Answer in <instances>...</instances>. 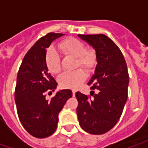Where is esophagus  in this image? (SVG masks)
Here are the masks:
<instances>
[{"mask_svg":"<svg viewBox=\"0 0 148 148\" xmlns=\"http://www.w3.org/2000/svg\"><path fill=\"white\" fill-rule=\"evenodd\" d=\"M75 90H73V91H72V94H73V97H75Z\"/></svg>","mask_w":148,"mask_h":148,"instance_id":"34e87169","label":"esophagus"}]
</instances>
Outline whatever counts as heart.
<instances>
[{
    "label": "heart",
    "mask_w": 148,
    "mask_h": 148,
    "mask_svg": "<svg viewBox=\"0 0 148 148\" xmlns=\"http://www.w3.org/2000/svg\"><path fill=\"white\" fill-rule=\"evenodd\" d=\"M58 47L65 55L76 58L75 67L81 66L90 71L97 64V54L95 50L85 49V45L76 38H68L59 44ZM45 65L51 74H58L61 70L60 56L53 47H49L45 53ZM86 74L82 69L71 72H64L58 77L60 86L67 89H77L85 81Z\"/></svg>",
    "instance_id": "heart-1"
}]
</instances>
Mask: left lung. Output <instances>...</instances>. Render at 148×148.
Masks as SVG:
<instances>
[{
	"label": "left lung",
	"mask_w": 148,
	"mask_h": 148,
	"mask_svg": "<svg viewBox=\"0 0 148 148\" xmlns=\"http://www.w3.org/2000/svg\"><path fill=\"white\" fill-rule=\"evenodd\" d=\"M96 51L97 64L88 84L98 94L90 98L77 92V114L84 131L103 134L113 128L121 116L127 100L129 74L120 48L104 34H78Z\"/></svg>",
	"instance_id": "1"
}]
</instances>
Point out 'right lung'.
Masks as SVG:
<instances>
[{
  "label": "right lung",
  "mask_w": 148,
  "mask_h": 148,
  "mask_svg": "<svg viewBox=\"0 0 148 148\" xmlns=\"http://www.w3.org/2000/svg\"><path fill=\"white\" fill-rule=\"evenodd\" d=\"M63 35L49 33L40 38L24 56L17 73V114L24 129L35 138H47L56 131L58 114L72 97L71 90L66 89L58 91L51 100L45 98L46 93L54 91L58 86L45 65V53L51 42Z\"/></svg>",
  "instance_id": "add662e5"
}]
</instances>
